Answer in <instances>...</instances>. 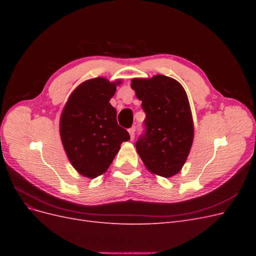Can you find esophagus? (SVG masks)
<instances>
[{"label": "esophagus", "instance_id": "obj_1", "mask_svg": "<svg viewBox=\"0 0 256 256\" xmlns=\"http://www.w3.org/2000/svg\"><path fill=\"white\" fill-rule=\"evenodd\" d=\"M128 132H129V134H130V140H134V138L136 128H134V127H131V128L128 130Z\"/></svg>", "mask_w": 256, "mask_h": 256}]
</instances>
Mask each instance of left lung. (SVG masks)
Instances as JSON below:
<instances>
[{
  "mask_svg": "<svg viewBox=\"0 0 256 256\" xmlns=\"http://www.w3.org/2000/svg\"><path fill=\"white\" fill-rule=\"evenodd\" d=\"M131 88L146 114L145 131L136 143L138 156L152 174L172 177L187 160L194 136L187 94L164 74L132 79Z\"/></svg>",
  "mask_w": 256,
  "mask_h": 256,
  "instance_id": "8db88e82",
  "label": "left lung"
}]
</instances>
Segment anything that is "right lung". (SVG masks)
Masks as SVG:
<instances>
[{"label": "right lung", "mask_w": 256, "mask_h": 256, "mask_svg": "<svg viewBox=\"0 0 256 256\" xmlns=\"http://www.w3.org/2000/svg\"><path fill=\"white\" fill-rule=\"evenodd\" d=\"M120 81L95 78L81 83L60 115V134L67 157L81 175L96 178L110 166L120 144L130 138L116 120L110 99Z\"/></svg>", "instance_id": "1"}]
</instances>
